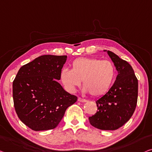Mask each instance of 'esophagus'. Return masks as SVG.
Masks as SVG:
<instances>
[{
	"instance_id": "1",
	"label": "esophagus",
	"mask_w": 152,
	"mask_h": 152,
	"mask_svg": "<svg viewBox=\"0 0 152 152\" xmlns=\"http://www.w3.org/2000/svg\"><path fill=\"white\" fill-rule=\"evenodd\" d=\"M78 101L80 102H87V99L81 98H78Z\"/></svg>"
}]
</instances>
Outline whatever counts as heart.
Here are the masks:
<instances>
[{"label": "heart", "mask_w": 152, "mask_h": 152, "mask_svg": "<svg viewBox=\"0 0 152 152\" xmlns=\"http://www.w3.org/2000/svg\"><path fill=\"white\" fill-rule=\"evenodd\" d=\"M115 67L108 60L79 57L71 64V70L63 69L61 79L66 89L73 92L83 81L84 91L98 97L108 91L114 80Z\"/></svg>", "instance_id": "obj_1"}]
</instances>
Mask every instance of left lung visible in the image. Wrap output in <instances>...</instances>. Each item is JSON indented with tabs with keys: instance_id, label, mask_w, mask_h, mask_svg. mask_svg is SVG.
Listing matches in <instances>:
<instances>
[{
	"instance_id": "obj_1",
	"label": "left lung",
	"mask_w": 152,
	"mask_h": 152,
	"mask_svg": "<svg viewBox=\"0 0 152 152\" xmlns=\"http://www.w3.org/2000/svg\"><path fill=\"white\" fill-rule=\"evenodd\" d=\"M106 52L118 74L108 91L96 101L98 111L89 117L91 125L99 130H115L124 125L134 113L138 98V80L132 67L109 50Z\"/></svg>"
}]
</instances>
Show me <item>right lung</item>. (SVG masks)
<instances>
[{"label":"right lung","mask_w":152,"mask_h":152,"mask_svg":"<svg viewBox=\"0 0 152 152\" xmlns=\"http://www.w3.org/2000/svg\"><path fill=\"white\" fill-rule=\"evenodd\" d=\"M67 56L42 55L20 67L13 82L19 119L35 131L55 128L77 97L63 89L61 79Z\"/></svg>","instance_id":"right-lung-1"}]
</instances>
